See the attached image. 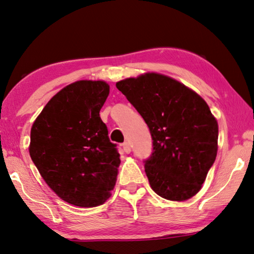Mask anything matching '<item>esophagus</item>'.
I'll use <instances>...</instances> for the list:
<instances>
[{"label": "esophagus", "mask_w": 254, "mask_h": 254, "mask_svg": "<svg viewBox=\"0 0 254 254\" xmlns=\"http://www.w3.org/2000/svg\"><path fill=\"white\" fill-rule=\"evenodd\" d=\"M123 150H124V152H126V153H130L131 152V145H130V143L124 142L123 143Z\"/></svg>", "instance_id": "34e87169"}]
</instances>
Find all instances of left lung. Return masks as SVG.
Here are the masks:
<instances>
[{
  "label": "left lung",
  "instance_id": "8db88e82",
  "mask_svg": "<svg viewBox=\"0 0 254 254\" xmlns=\"http://www.w3.org/2000/svg\"><path fill=\"white\" fill-rule=\"evenodd\" d=\"M153 140L145 174L162 198L184 201L200 190L217 154L218 124L207 103L169 76L144 72L117 83Z\"/></svg>",
  "mask_w": 254,
  "mask_h": 254
}]
</instances>
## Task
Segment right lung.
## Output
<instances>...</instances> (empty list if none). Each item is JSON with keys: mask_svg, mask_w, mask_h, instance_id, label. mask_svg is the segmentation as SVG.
<instances>
[{"mask_svg": "<svg viewBox=\"0 0 254 254\" xmlns=\"http://www.w3.org/2000/svg\"><path fill=\"white\" fill-rule=\"evenodd\" d=\"M104 80H77L51 97L33 122L29 152L46 184L63 200L96 207L110 198L121 163L100 111Z\"/></svg>", "mask_w": 254, "mask_h": 254, "instance_id": "add662e5", "label": "right lung"}]
</instances>
